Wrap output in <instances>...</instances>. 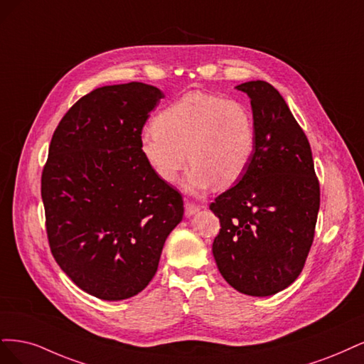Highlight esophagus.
Returning a JSON list of instances; mask_svg holds the SVG:
<instances>
[{
	"label": "esophagus",
	"mask_w": 364,
	"mask_h": 364,
	"mask_svg": "<svg viewBox=\"0 0 364 364\" xmlns=\"http://www.w3.org/2000/svg\"><path fill=\"white\" fill-rule=\"evenodd\" d=\"M198 210H201V205H198V204L189 201V199H184V213H186V216L195 215Z\"/></svg>",
	"instance_id": "esophagus-1"
}]
</instances>
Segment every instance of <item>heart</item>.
<instances>
[{"label":"heart","mask_w":364,"mask_h":364,"mask_svg":"<svg viewBox=\"0 0 364 364\" xmlns=\"http://www.w3.org/2000/svg\"><path fill=\"white\" fill-rule=\"evenodd\" d=\"M254 151L251 110L237 100L203 90L184 93L171 102L140 136V152L161 181L177 184L189 159L187 186L193 192L215 183L220 187L237 183Z\"/></svg>","instance_id":"b5f03b06"}]
</instances>
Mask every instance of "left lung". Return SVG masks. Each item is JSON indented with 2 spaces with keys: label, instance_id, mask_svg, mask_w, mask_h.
<instances>
[{
  "label": "left lung",
  "instance_id": "left-lung-1",
  "mask_svg": "<svg viewBox=\"0 0 364 364\" xmlns=\"http://www.w3.org/2000/svg\"><path fill=\"white\" fill-rule=\"evenodd\" d=\"M237 89L251 98L255 151L239 183L210 204L220 222L212 250L231 287L271 296L302 272L321 187L309 139L279 92L262 80Z\"/></svg>",
  "mask_w": 364,
  "mask_h": 364
}]
</instances>
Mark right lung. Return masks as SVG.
<instances>
[{
	"instance_id": "add662e5",
	"label": "right lung",
	"mask_w": 364,
	"mask_h": 364,
	"mask_svg": "<svg viewBox=\"0 0 364 364\" xmlns=\"http://www.w3.org/2000/svg\"><path fill=\"white\" fill-rule=\"evenodd\" d=\"M161 98L137 81L95 89L65 113L51 139L41 180L50 250L100 299L142 291L183 219L181 193L140 152L144 125Z\"/></svg>"
}]
</instances>
